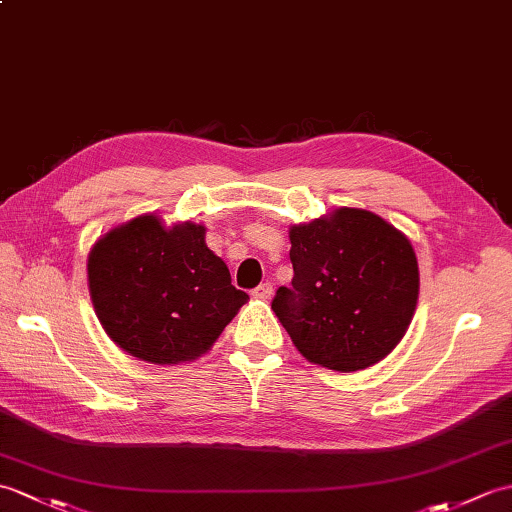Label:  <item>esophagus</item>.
<instances>
[{
	"instance_id": "34e87169",
	"label": "esophagus",
	"mask_w": 512,
	"mask_h": 512,
	"mask_svg": "<svg viewBox=\"0 0 512 512\" xmlns=\"http://www.w3.org/2000/svg\"><path fill=\"white\" fill-rule=\"evenodd\" d=\"M253 296L255 299H261V301H268L270 296H272V283L270 281H266V283H261V285H257V288L253 290Z\"/></svg>"
}]
</instances>
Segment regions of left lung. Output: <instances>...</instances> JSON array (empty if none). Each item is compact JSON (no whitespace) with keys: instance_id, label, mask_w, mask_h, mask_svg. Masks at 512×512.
I'll use <instances>...</instances> for the list:
<instances>
[{"instance_id":"8db88e82","label":"left lung","mask_w":512,"mask_h":512,"mask_svg":"<svg viewBox=\"0 0 512 512\" xmlns=\"http://www.w3.org/2000/svg\"><path fill=\"white\" fill-rule=\"evenodd\" d=\"M290 288L272 299L305 360L362 371L406 336L419 299L410 240L373 211L340 207L290 229Z\"/></svg>"}]
</instances>
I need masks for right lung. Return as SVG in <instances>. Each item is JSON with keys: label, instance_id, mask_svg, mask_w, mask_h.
Returning a JSON list of instances; mask_svg holds the SVG:
<instances>
[{"label": "right lung", "instance_id": "obj_1", "mask_svg": "<svg viewBox=\"0 0 512 512\" xmlns=\"http://www.w3.org/2000/svg\"><path fill=\"white\" fill-rule=\"evenodd\" d=\"M87 275L106 334L150 364L200 358L248 301L207 246L202 224L165 227L154 213L102 235L89 253Z\"/></svg>", "mask_w": 512, "mask_h": 512}]
</instances>
